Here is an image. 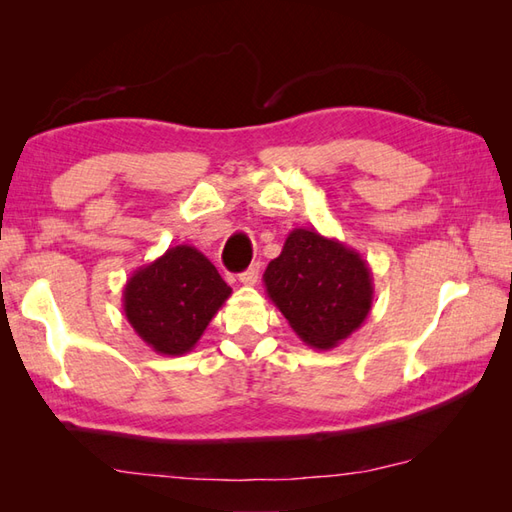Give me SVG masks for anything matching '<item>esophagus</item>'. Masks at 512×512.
<instances>
[{
    "mask_svg": "<svg viewBox=\"0 0 512 512\" xmlns=\"http://www.w3.org/2000/svg\"><path fill=\"white\" fill-rule=\"evenodd\" d=\"M257 279H259V264L250 266L248 270H244L242 275H239V281H242L244 286H255V284H257Z\"/></svg>",
    "mask_w": 512,
    "mask_h": 512,
    "instance_id": "1",
    "label": "esophagus"
}]
</instances>
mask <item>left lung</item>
<instances>
[{
  "mask_svg": "<svg viewBox=\"0 0 512 512\" xmlns=\"http://www.w3.org/2000/svg\"><path fill=\"white\" fill-rule=\"evenodd\" d=\"M264 286L299 339L317 350L361 328L374 301L372 270L361 253L314 228L290 231Z\"/></svg>",
  "mask_w": 512,
  "mask_h": 512,
  "instance_id": "left-lung-1",
  "label": "left lung"
}]
</instances>
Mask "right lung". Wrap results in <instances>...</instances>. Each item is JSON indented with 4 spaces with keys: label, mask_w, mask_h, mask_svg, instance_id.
<instances>
[{
    "label": "right lung",
    "mask_w": 512,
    "mask_h": 512,
    "mask_svg": "<svg viewBox=\"0 0 512 512\" xmlns=\"http://www.w3.org/2000/svg\"><path fill=\"white\" fill-rule=\"evenodd\" d=\"M231 292L198 248L180 244L134 270L123 290V310L151 350L182 356L200 341Z\"/></svg>",
    "instance_id": "add662e5"
}]
</instances>
